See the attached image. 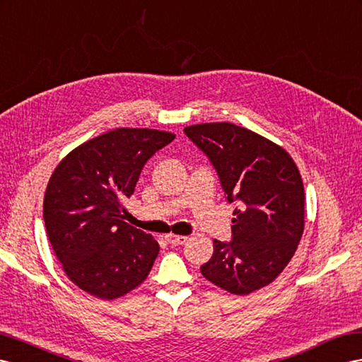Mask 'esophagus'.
Listing matches in <instances>:
<instances>
[{
  "instance_id": "1",
  "label": "esophagus",
  "mask_w": 362,
  "mask_h": 362,
  "mask_svg": "<svg viewBox=\"0 0 362 362\" xmlns=\"http://www.w3.org/2000/svg\"><path fill=\"white\" fill-rule=\"evenodd\" d=\"M165 238H166V242H168V243H170V245H173V246L183 245V243L187 242V240H188V237H185V235H174V234L165 235Z\"/></svg>"
}]
</instances>
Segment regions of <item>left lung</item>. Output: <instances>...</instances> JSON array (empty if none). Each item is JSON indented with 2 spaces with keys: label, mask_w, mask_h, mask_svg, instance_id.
Wrapping results in <instances>:
<instances>
[{
  "label": "left lung",
  "mask_w": 362,
  "mask_h": 362,
  "mask_svg": "<svg viewBox=\"0 0 362 362\" xmlns=\"http://www.w3.org/2000/svg\"><path fill=\"white\" fill-rule=\"evenodd\" d=\"M214 166L229 203L238 202L233 240H214L202 275L230 293L247 295L272 283L291 262L304 230V188L281 146L229 122L183 129Z\"/></svg>",
  "instance_id": "1"
}]
</instances>
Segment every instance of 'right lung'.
Segmentation results:
<instances>
[{
    "mask_svg": "<svg viewBox=\"0 0 362 362\" xmlns=\"http://www.w3.org/2000/svg\"><path fill=\"white\" fill-rule=\"evenodd\" d=\"M168 132L116 128L79 145L53 171L44 223L64 272L82 291L115 300L150 274L159 243L124 221L150 157L174 141Z\"/></svg>",
    "mask_w": 362,
    "mask_h": 362,
    "instance_id": "obj_1",
    "label": "right lung"
}]
</instances>
